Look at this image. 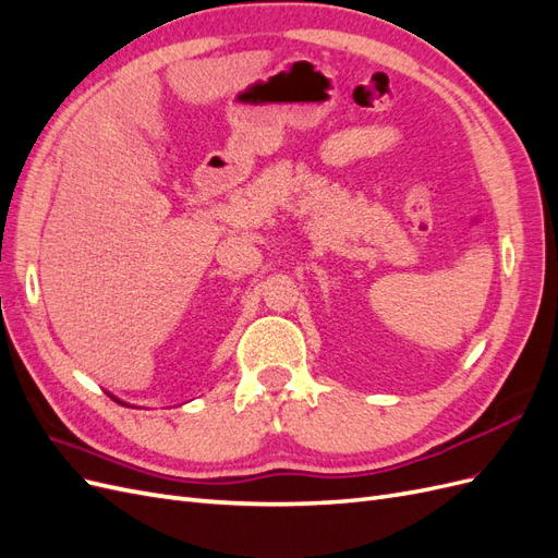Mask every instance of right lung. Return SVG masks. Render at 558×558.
Returning <instances> with one entry per match:
<instances>
[{
  "instance_id": "obj_1",
  "label": "right lung",
  "mask_w": 558,
  "mask_h": 558,
  "mask_svg": "<svg viewBox=\"0 0 558 558\" xmlns=\"http://www.w3.org/2000/svg\"><path fill=\"white\" fill-rule=\"evenodd\" d=\"M113 400H116V402H123V400H118V398H113ZM123 404H125V402H123ZM128 408H130V404H128Z\"/></svg>"
}]
</instances>
